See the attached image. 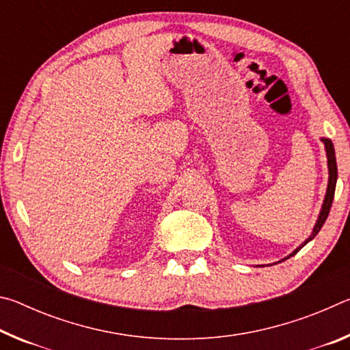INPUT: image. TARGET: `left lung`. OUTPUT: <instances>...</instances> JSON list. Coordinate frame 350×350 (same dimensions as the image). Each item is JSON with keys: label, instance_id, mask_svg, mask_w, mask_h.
Returning a JSON list of instances; mask_svg holds the SVG:
<instances>
[{"label": "left lung", "instance_id": "8db88e82", "mask_svg": "<svg viewBox=\"0 0 350 350\" xmlns=\"http://www.w3.org/2000/svg\"><path fill=\"white\" fill-rule=\"evenodd\" d=\"M321 142H323L324 148H325V157H327V168H329V182H327V189H325V196H324V200H323L321 210H319L318 219H317L315 225H313V230H312V233L309 234V238H307L299 247H296L292 253L287 254L286 258L281 259V260H278V262H282V260H286L288 258L295 256V254L298 253L301 248H303L306 244H309V242L319 233V230L323 228L325 219H327V216H329L330 206H332V202H334V196H335V187H336V179H338V170H336L335 148H334V144H332V140L330 139H325V137H321Z\"/></svg>", "mask_w": 350, "mask_h": 350}]
</instances>
